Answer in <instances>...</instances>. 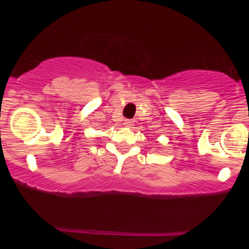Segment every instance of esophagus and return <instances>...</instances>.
Instances as JSON below:
<instances>
[{
    "label": "esophagus",
    "mask_w": 249,
    "mask_h": 249,
    "mask_svg": "<svg viewBox=\"0 0 249 249\" xmlns=\"http://www.w3.org/2000/svg\"><path fill=\"white\" fill-rule=\"evenodd\" d=\"M133 121H131V119H126V121H124V125L126 127H132L133 126Z\"/></svg>",
    "instance_id": "obj_1"
}]
</instances>
